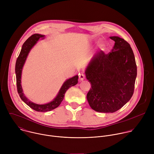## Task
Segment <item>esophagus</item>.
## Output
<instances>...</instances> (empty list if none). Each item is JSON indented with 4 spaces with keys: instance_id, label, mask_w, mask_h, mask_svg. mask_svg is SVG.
Listing matches in <instances>:
<instances>
[{
    "instance_id": "1",
    "label": "esophagus",
    "mask_w": 154,
    "mask_h": 154,
    "mask_svg": "<svg viewBox=\"0 0 154 154\" xmlns=\"http://www.w3.org/2000/svg\"><path fill=\"white\" fill-rule=\"evenodd\" d=\"M79 80H80V81H82V80H83L85 79V75H84L83 74H79Z\"/></svg>"
}]
</instances>
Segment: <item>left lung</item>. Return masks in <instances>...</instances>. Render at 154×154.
Masks as SVG:
<instances>
[{
    "label": "left lung",
    "mask_w": 154,
    "mask_h": 154,
    "mask_svg": "<svg viewBox=\"0 0 154 154\" xmlns=\"http://www.w3.org/2000/svg\"><path fill=\"white\" fill-rule=\"evenodd\" d=\"M115 43L112 52H97L85 70L91 88L86 98L91 108L100 113H113L133 96L137 75L134 54L124 39L109 37Z\"/></svg>",
    "instance_id": "8db88e82"
}]
</instances>
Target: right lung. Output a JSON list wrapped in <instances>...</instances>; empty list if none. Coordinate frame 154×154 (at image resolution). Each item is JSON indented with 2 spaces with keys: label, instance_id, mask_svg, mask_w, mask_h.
Here are the masks:
<instances>
[{
  "label": "right lung",
  "instance_id": "obj_1",
  "mask_svg": "<svg viewBox=\"0 0 154 154\" xmlns=\"http://www.w3.org/2000/svg\"><path fill=\"white\" fill-rule=\"evenodd\" d=\"M44 37H45V35L36 33L32 35L26 41V42L23 44L20 52L19 55V57L17 58L15 66L17 89L20 99L31 108L33 109L34 110L41 112H49L58 107L63 100L66 91L70 87L77 84L79 77L78 75H76L72 77V78H70L66 80L61 86V88L60 89L56 97L51 102L49 103L45 104H37L30 101L26 97L23 93V88H22L21 86L22 71H23L24 63L30 50L36 45V42L39 39L44 38Z\"/></svg>",
  "mask_w": 154,
  "mask_h": 154
}]
</instances>
